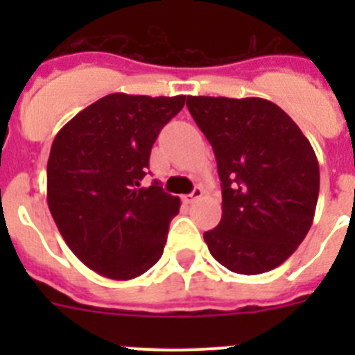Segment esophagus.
<instances>
[{
	"instance_id": "34e87169",
	"label": "esophagus",
	"mask_w": 355,
	"mask_h": 355,
	"mask_svg": "<svg viewBox=\"0 0 355 355\" xmlns=\"http://www.w3.org/2000/svg\"><path fill=\"white\" fill-rule=\"evenodd\" d=\"M202 193H205V192H202V188L196 187V188H193L192 193H188V196L183 197V202H184V205H193L197 199H200V197H202Z\"/></svg>"
}]
</instances>
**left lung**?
Listing matches in <instances>:
<instances>
[{
    "instance_id": "obj_1",
    "label": "left lung",
    "mask_w": 355,
    "mask_h": 355,
    "mask_svg": "<svg viewBox=\"0 0 355 355\" xmlns=\"http://www.w3.org/2000/svg\"><path fill=\"white\" fill-rule=\"evenodd\" d=\"M211 144L222 181L220 224L205 233L216 261L234 274L274 270L302 243L315 218V150L284 110L261 97L188 96Z\"/></svg>"
}]
</instances>
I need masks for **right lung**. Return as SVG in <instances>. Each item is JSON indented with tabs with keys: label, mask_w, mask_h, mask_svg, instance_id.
Listing matches in <instances>:
<instances>
[{
	"label": "right lung",
	"mask_w": 355,
	"mask_h": 355,
	"mask_svg": "<svg viewBox=\"0 0 355 355\" xmlns=\"http://www.w3.org/2000/svg\"><path fill=\"white\" fill-rule=\"evenodd\" d=\"M187 96L115 92L56 133L48 159V206L69 249L103 277L130 281L156 265L180 197L142 187L150 147Z\"/></svg>",
	"instance_id": "1"
}]
</instances>
